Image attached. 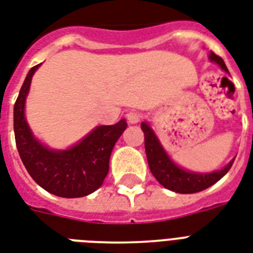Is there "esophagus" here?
<instances>
[{
	"instance_id": "obj_1",
	"label": "esophagus",
	"mask_w": 253,
	"mask_h": 253,
	"mask_svg": "<svg viewBox=\"0 0 253 253\" xmlns=\"http://www.w3.org/2000/svg\"><path fill=\"white\" fill-rule=\"evenodd\" d=\"M127 121L131 125H136L138 122H140V119H142V114H139L138 111H130V113H127Z\"/></svg>"
}]
</instances>
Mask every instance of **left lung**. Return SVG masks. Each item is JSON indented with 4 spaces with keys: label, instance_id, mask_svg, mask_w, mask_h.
Returning <instances> with one entry per match:
<instances>
[{
    "label": "left lung",
    "instance_id": "8db88e82",
    "mask_svg": "<svg viewBox=\"0 0 253 253\" xmlns=\"http://www.w3.org/2000/svg\"><path fill=\"white\" fill-rule=\"evenodd\" d=\"M210 59L212 62H216L223 70L228 73L224 61L213 51L210 53ZM140 127L144 132V148H146L150 171L157 178L158 182L167 190L178 192V194H195V192L203 191L208 187H211L212 184H215L232 167L235 159H232L221 169L211 173H198L186 171L169 159L167 152L163 150L162 144L159 143L157 135L154 134V131L147 123L142 122Z\"/></svg>",
    "mask_w": 253,
    "mask_h": 253
}]
</instances>
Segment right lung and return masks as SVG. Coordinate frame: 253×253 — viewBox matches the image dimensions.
I'll return each instance as SVG.
<instances>
[{
	"label": "right lung",
	"instance_id": "right-lung-1",
	"mask_svg": "<svg viewBox=\"0 0 253 253\" xmlns=\"http://www.w3.org/2000/svg\"><path fill=\"white\" fill-rule=\"evenodd\" d=\"M38 66L30 69L14 103L17 150L29 175L43 190L61 198H82L102 186L109 172L111 151L127 123L121 119L111 126H98L80 143L63 151L41 144L33 136L24 113L32 77Z\"/></svg>",
	"mask_w": 253,
	"mask_h": 253
}]
</instances>
